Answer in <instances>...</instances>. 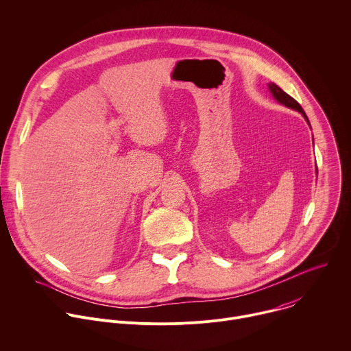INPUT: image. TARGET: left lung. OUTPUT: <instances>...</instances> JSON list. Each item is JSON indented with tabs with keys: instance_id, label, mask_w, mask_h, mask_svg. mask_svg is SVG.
<instances>
[{
	"instance_id": "left-lung-1",
	"label": "left lung",
	"mask_w": 351,
	"mask_h": 351,
	"mask_svg": "<svg viewBox=\"0 0 351 351\" xmlns=\"http://www.w3.org/2000/svg\"><path fill=\"white\" fill-rule=\"evenodd\" d=\"M269 88H270V92L273 93V96L280 101V103H282V104H285V106H288V107H291V108H295V110H298V111H300L302 114H303V117L306 119V121L308 123V119H307V115H306V112L303 111V108H302V106L292 97V96H289L287 92H284L278 85H276L274 82H271V84H269ZM308 125H310V123H308Z\"/></svg>"
}]
</instances>
